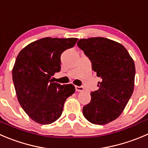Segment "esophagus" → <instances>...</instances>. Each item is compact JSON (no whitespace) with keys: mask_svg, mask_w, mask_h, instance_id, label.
I'll use <instances>...</instances> for the list:
<instances>
[{"mask_svg":"<svg viewBox=\"0 0 148 148\" xmlns=\"http://www.w3.org/2000/svg\"><path fill=\"white\" fill-rule=\"evenodd\" d=\"M84 87L83 86H75V91H84Z\"/></svg>","mask_w":148,"mask_h":148,"instance_id":"obj_1","label":"esophagus"}]
</instances>
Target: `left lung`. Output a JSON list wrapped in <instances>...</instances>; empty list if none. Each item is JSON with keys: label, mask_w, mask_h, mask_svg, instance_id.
Wrapping results in <instances>:
<instances>
[{"label": "left lung", "mask_w": 148, "mask_h": 148, "mask_svg": "<svg viewBox=\"0 0 148 148\" xmlns=\"http://www.w3.org/2000/svg\"><path fill=\"white\" fill-rule=\"evenodd\" d=\"M77 45L102 78L99 89L91 93V102L83 108V114L91 123L107 124L120 116L132 95L134 62L123 45L108 38L80 39Z\"/></svg>", "instance_id": "obj_1"}]
</instances>
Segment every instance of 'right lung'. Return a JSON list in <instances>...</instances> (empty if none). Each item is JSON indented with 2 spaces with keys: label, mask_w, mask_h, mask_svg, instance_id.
<instances>
[{
  "label": "right lung",
  "mask_w": 148,
  "mask_h": 148,
  "mask_svg": "<svg viewBox=\"0 0 148 148\" xmlns=\"http://www.w3.org/2000/svg\"><path fill=\"white\" fill-rule=\"evenodd\" d=\"M77 40L75 38H43L25 46L16 57L12 78L18 101L36 123L56 121L65 100L75 92L73 84L60 85L51 78L61 69L62 53L73 47Z\"/></svg>",
  "instance_id": "1"
}]
</instances>
